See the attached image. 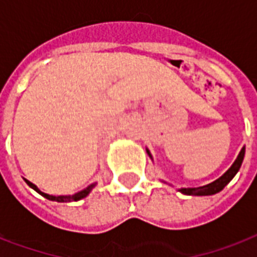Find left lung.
<instances>
[{
    "instance_id": "1",
    "label": "left lung",
    "mask_w": 257,
    "mask_h": 257,
    "mask_svg": "<svg viewBox=\"0 0 257 257\" xmlns=\"http://www.w3.org/2000/svg\"><path fill=\"white\" fill-rule=\"evenodd\" d=\"M245 155V148L241 150V153L238 154V157L234 161V163L231 165L229 170L223 174L222 177H219L218 180H215L214 182H211L208 185H204V187L199 188H182L180 191L185 195H193V196H206V195H214V193H218L219 191H222L223 188L231 181V178L237 174V172L240 170L241 163H242V159H244Z\"/></svg>"
}]
</instances>
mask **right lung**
<instances>
[{
	"label": "right lung",
	"mask_w": 257,
	"mask_h": 257,
	"mask_svg": "<svg viewBox=\"0 0 257 257\" xmlns=\"http://www.w3.org/2000/svg\"><path fill=\"white\" fill-rule=\"evenodd\" d=\"M26 182H27L28 185L32 188V189H35V191L38 192V193H41L42 196L43 197H46V199H49V200L51 201H58V203H65V201H77V200H80V199H83V197H85L88 193L91 192V189L95 187V184H92V185H90L88 188H85L84 191H81L79 192V193H75V195H72V196H51V195H47V193H43V192H41L39 189H38L32 182L27 181L26 180Z\"/></svg>",
	"instance_id": "obj_1"
}]
</instances>
